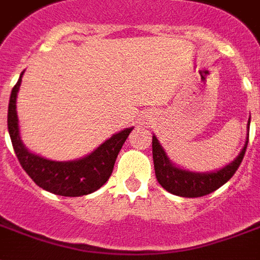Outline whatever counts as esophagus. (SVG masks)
<instances>
[{
  "label": "esophagus",
  "instance_id": "34e87169",
  "mask_svg": "<svg viewBox=\"0 0 260 260\" xmlns=\"http://www.w3.org/2000/svg\"><path fill=\"white\" fill-rule=\"evenodd\" d=\"M142 123H143V125H145V123H147V122H142Z\"/></svg>",
  "mask_w": 260,
  "mask_h": 260
}]
</instances>
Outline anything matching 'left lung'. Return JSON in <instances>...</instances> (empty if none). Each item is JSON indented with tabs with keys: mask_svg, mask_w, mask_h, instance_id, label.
Returning <instances> with one entry per match:
<instances>
[{
	"mask_svg": "<svg viewBox=\"0 0 260 260\" xmlns=\"http://www.w3.org/2000/svg\"><path fill=\"white\" fill-rule=\"evenodd\" d=\"M248 126H250V119H248ZM247 145L248 134L241 154L231 164L212 173H192V171L183 170V169L174 166L170 159L167 158L164 147L158 142L155 135H153V159L156 181L159 182L160 186L166 191L178 195V197L198 198V197L207 195L218 190L229 179H231V177L238 170V167L241 166Z\"/></svg>",
	"mask_w": 260,
	"mask_h": 260,
	"instance_id": "left-lung-1",
	"label": "left lung"
}]
</instances>
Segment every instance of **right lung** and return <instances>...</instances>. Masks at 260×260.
<instances>
[{"instance_id":"1","label":"right lung","mask_w":260,"mask_h":260,"mask_svg":"<svg viewBox=\"0 0 260 260\" xmlns=\"http://www.w3.org/2000/svg\"><path fill=\"white\" fill-rule=\"evenodd\" d=\"M23 72L18 82L13 87L8 109V128L13 149L22 169L26 171L36 184L46 191L62 197H81L96 191L110 178L114 169L115 159L121 151L126 138L133 127L125 128L111 138L105 141L89 155L81 159L57 162L30 153L23 146L19 135L18 117H17V94H18Z\"/></svg>"}]
</instances>
